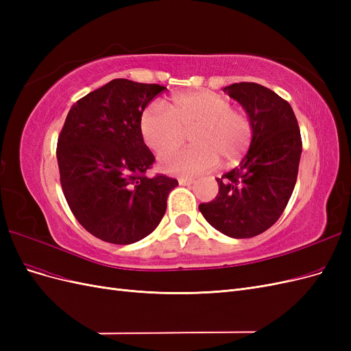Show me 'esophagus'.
<instances>
[{
  "instance_id": "34e87169",
  "label": "esophagus",
  "mask_w": 351,
  "mask_h": 351,
  "mask_svg": "<svg viewBox=\"0 0 351 351\" xmlns=\"http://www.w3.org/2000/svg\"><path fill=\"white\" fill-rule=\"evenodd\" d=\"M192 183H193V178H187V177L178 178V184H182V186H190Z\"/></svg>"
}]
</instances>
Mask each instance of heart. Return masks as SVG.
I'll use <instances>...</instances> for the list:
<instances>
[{"label": "heart", "instance_id": "b5f03b06", "mask_svg": "<svg viewBox=\"0 0 351 351\" xmlns=\"http://www.w3.org/2000/svg\"><path fill=\"white\" fill-rule=\"evenodd\" d=\"M191 130L187 150L167 153L159 168L169 174L199 176L218 165L239 164L253 139V123L247 112L232 108L231 101L215 92L197 90L174 95L169 110L154 102L141 117L145 143L156 154L173 149Z\"/></svg>", "mask_w": 351, "mask_h": 351}]
</instances>
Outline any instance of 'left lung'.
Masks as SVG:
<instances>
[{"label":"left lung","instance_id":"left-lung-1","mask_svg":"<svg viewBox=\"0 0 351 351\" xmlns=\"http://www.w3.org/2000/svg\"><path fill=\"white\" fill-rule=\"evenodd\" d=\"M249 114L253 139L239 167L221 178L217 197L200 204L209 224L232 239L261 234L278 221L295 186L302 136L291 105L258 83L224 89Z\"/></svg>","mask_w":351,"mask_h":351}]
</instances>
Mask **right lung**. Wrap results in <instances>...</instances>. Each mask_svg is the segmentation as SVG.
Returning a JSON list of instances; mask_svg holds the SVG:
<instances>
[{"mask_svg": "<svg viewBox=\"0 0 351 351\" xmlns=\"http://www.w3.org/2000/svg\"><path fill=\"white\" fill-rule=\"evenodd\" d=\"M161 84L114 79L73 105L58 136L62 193L92 236L132 244L161 222L176 178L146 177L154 154L143 142L141 117Z\"/></svg>", "mask_w": 351, "mask_h": 351, "instance_id": "add662e5", "label": "right lung"}]
</instances>
